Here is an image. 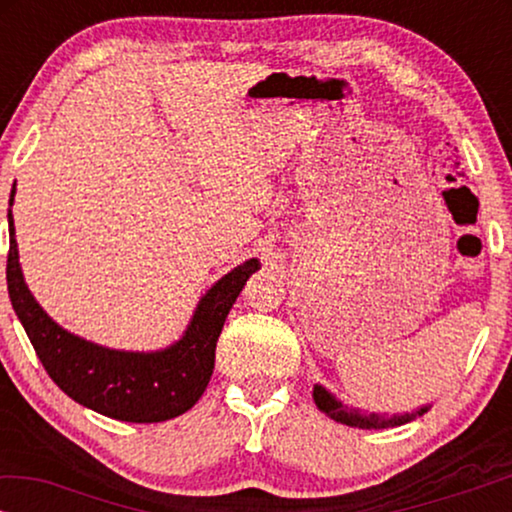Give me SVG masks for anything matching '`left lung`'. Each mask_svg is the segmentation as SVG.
<instances>
[{"instance_id": "left-lung-1", "label": "left lung", "mask_w": 512, "mask_h": 512, "mask_svg": "<svg viewBox=\"0 0 512 512\" xmlns=\"http://www.w3.org/2000/svg\"><path fill=\"white\" fill-rule=\"evenodd\" d=\"M314 396V403H317V408L321 412H326L328 417L335 419V422L340 424H347V426H359V429H389V426H401V424H408L412 422L415 417H422L426 410H429V405H424V408H417L415 412H403V415H377V412H359L356 408H347V405H342L338 398H335L331 391H326L321 384H317L312 391Z\"/></svg>"}]
</instances>
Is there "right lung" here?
Here are the masks:
<instances>
[{
	"label": "right lung",
	"mask_w": 512,
	"mask_h": 512,
	"mask_svg": "<svg viewBox=\"0 0 512 512\" xmlns=\"http://www.w3.org/2000/svg\"><path fill=\"white\" fill-rule=\"evenodd\" d=\"M11 191V205H13ZM11 247L6 258L9 298L51 380L76 403L121 422L153 424L184 415L207 389L216 340L247 279L261 268L249 258L221 277L195 307L181 340L160 352H121L65 331L41 310L27 289L9 209Z\"/></svg>",
	"instance_id": "right-lung-1"
}]
</instances>
